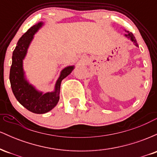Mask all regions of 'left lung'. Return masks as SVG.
<instances>
[{
    "instance_id": "left-lung-1",
    "label": "left lung",
    "mask_w": 157,
    "mask_h": 157,
    "mask_svg": "<svg viewBox=\"0 0 157 157\" xmlns=\"http://www.w3.org/2000/svg\"><path fill=\"white\" fill-rule=\"evenodd\" d=\"M125 36L126 37H127V38L130 39L132 41L133 43H134L135 46H137V47H138V44H137V42H136V38H135L134 35H133V33H131V32H128V33H127V34H125Z\"/></svg>"
}]
</instances>
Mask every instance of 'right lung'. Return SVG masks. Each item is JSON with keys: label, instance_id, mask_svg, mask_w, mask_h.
Returning a JSON list of instances; mask_svg holds the SVG:
<instances>
[{"label": "right lung", "instance_id": "right-lung-1", "mask_svg": "<svg viewBox=\"0 0 157 157\" xmlns=\"http://www.w3.org/2000/svg\"><path fill=\"white\" fill-rule=\"evenodd\" d=\"M42 25L43 23L40 22L32 26L19 39L12 54V63L10 72L11 87L15 98L23 107L35 113H45L51 111L57 105L60 99L61 81L74 69V66H68L61 71L53 92H40L27 82L24 77L23 60L26 55L34 35Z\"/></svg>", "mask_w": 157, "mask_h": 157}]
</instances>
